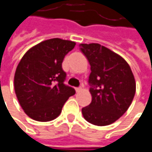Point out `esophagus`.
Returning <instances> with one entry per match:
<instances>
[{"label": "esophagus", "instance_id": "34e87169", "mask_svg": "<svg viewBox=\"0 0 152 152\" xmlns=\"http://www.w3.org/2000/svg\"><path fill=\"white\" fill-rule=\"evenodd\" d=\"M75 90H76V92H79V91L82 90V88H81V87H76V88H75Z\"/></svg>", "mask_w": 152, "mask_h": 152}]
</instances>
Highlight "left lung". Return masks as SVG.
I'll return each mask as SVG.
<instances>
[{"instance_id": "left-lung-1", "label": "left lung", "mask_w": 152, "mask_h": 152, "mask_svg": "<svg viewBox=\"0 0 152 152\" xmlns=\"http://www.w3.org/2000/svg\"><path fill=\"white\" fill-rule=\"evenodd\" d=\"M91 65L89 76L92 99L82 108L84 119L97 126L117 121L131 105L136 93L134 75L127 61L99 44H80Z\"/></svg>"}]
</instances>
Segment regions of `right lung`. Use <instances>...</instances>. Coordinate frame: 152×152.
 I'll return each mask as SVG.
<instances>
[{"label":"right lung","mask_w":152,"mask_h":152,"mask_svg":"<svg viewBox=\"0 0 152 152\" xmlns=\"http://www.w3.org/2000/svg\"><path fill=\"white\" fill-rule=\"evenodd\" d=\"M76 46L70 40L51 39L31 48L21 59L14 78L15 95L25 113L38 121L57 118L68 99L76 93L64 83L65 55Z\"/></svg>","instance_id":"right-lung-1"}]
</instances>
